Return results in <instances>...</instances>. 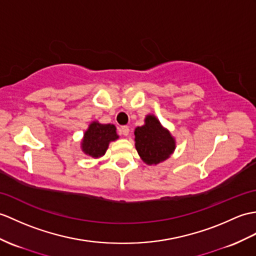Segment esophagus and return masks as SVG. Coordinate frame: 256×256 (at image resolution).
Masks as SVG:
<instances>
[{
	"instance_id": "esophagus-1",
	"label": "esophagus",
	"mask_w": 256,
	"mask_h": 256,
	"mask_svg": "<svg viewBox=\"0 0 256 256\" xmlns=\"http://www.w3.org/2000/svg\"><path fill=\"white\" fill-rule=\"evenodd\" d=\"M118 132H120L121 135L128 136V133H130V128H128V126H121L120 128H118Z\"/></svg>"
}]
</instances>
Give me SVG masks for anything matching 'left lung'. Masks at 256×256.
Masks as SVG:
<instances>
[{
	"instance_id": "left-lung-1",
	"label": "left lung",
	"mask_w": 256,
	"mask_h": 256,
	"mask_svg": "<svg viewBox=\"0 0 256 256\" xmlns=\"http://www.w3.org/2000/svg\"><path fill=\"white\" fill-rule=\"evenodd\" d=\"M135 147L142 162L157 164L168 159L176 150V140L158 118L148 114L145 124L135 128Z\"/></svg>"
}]
</instances>
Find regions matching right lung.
I'll return each instance as SVG.
<instances>
[{
    "mask_svg": "<svg viewBox=\"0 0 256 256\" xmlns=\"http://www.w3.org/2000/svg\"><path fill=\"white\" fill-rule=\"evenodd\" d=\"M118 138L114 124H101L94 121L87 128L82 140V150L92 158L104 156L110 142Z\"/></svg>",
    "mask_w": 256,
    "mask_h": 256,
    "instance_id": "1",
    "label": "right lung"
}]
</instances>
